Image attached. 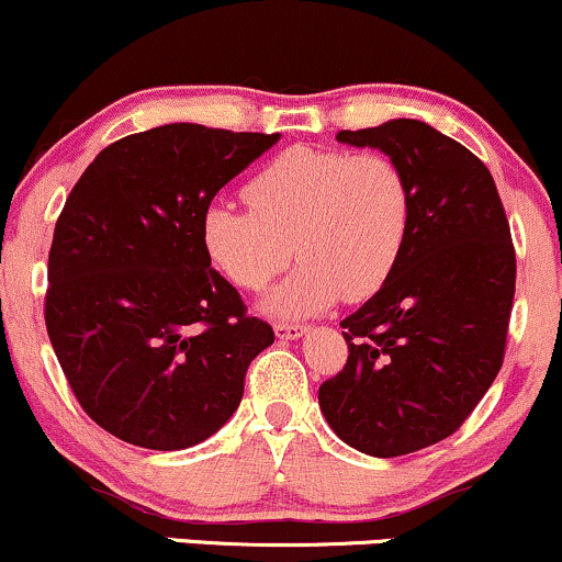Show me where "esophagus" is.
Wrapping results in <instances>:
<instances>
[{
	"label": "esophagus",
	"mask_w": 562,
	"mask_h": 562,
	"mask_svg": "<svg viewBox=\"0 0 562 562\" xmlns=\"http://www.w3.org/2000/svg\"><path fill=\"white\" fill-rule=\"evenodd\" d=\"M273 328H276V336H279V339H300V336L307 331L305 323H283V321L276 323Z\"/></svg>",
	"instance_id": "esophagus-1"
}]
</instances>
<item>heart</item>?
I'll return each mask as SVG.
<instances>
[{
  "instance_id": "obj_1",
  "label": "heart",
  "mask_w": 562,
  "mask_h": 562,
  "mask_svg": "<svg viewBox=\"0 0 562 562\" xmlns=\"http://www.w3.org/2000/svg\"><path fill=\"white\" fill-rule=\"evenodd\" d=\"M249 207L210 204L204 252L234 286L257 292L300 257L268 296L276 315H313L368 300L392 279L413 228L405 168L381 151L292 147L244 187Z\"/></svg>"
}]
</instances>
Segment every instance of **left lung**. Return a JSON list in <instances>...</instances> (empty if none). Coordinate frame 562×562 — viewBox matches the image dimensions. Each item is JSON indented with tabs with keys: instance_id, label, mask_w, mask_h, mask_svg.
Returning <instances> with one entry per match:
<instances>
[{
	"instance_id": "left-lung-1",
	"label": "left lung",
	"mask_w": 562,
	"mask_h": 562,
	"mask_svg": "<svg viewBox=\"0 0 562 562\" xmlns=\"http://www.w3.org/2000/svg\"><path fill=\"white\" fill-rule=\"evenodd\" d=\"M336 138L397 160L415 210L392 279L341 321L349 355L318 402L349 447L397 458L452 437L497 379L516 247L490 168L454 138L411 117Z\"/></svg>"
}]
</instances>
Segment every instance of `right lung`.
Here are the masks:
<instances>
[{
  "instance_id": "add662e5",
  "label": "right lung",
  "mask_w": 562,
  "mask_h": 562,
  "mask_svg": "<svg viewBox=\"0 0 562 562\" xmlns=\"http://www.w3.org/2000/svg\"><path fill=\"white\" fill-rule=\"evenodd\" d=\"M279 134L170 123L94 157L57 217L44 321L83 413L147 450H187L239 407L270 323L210 268L202 217Z\"/></svg>"
}]
</instances>
